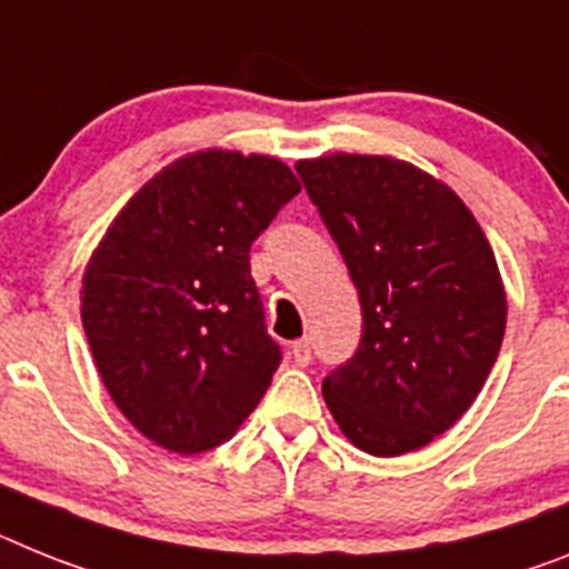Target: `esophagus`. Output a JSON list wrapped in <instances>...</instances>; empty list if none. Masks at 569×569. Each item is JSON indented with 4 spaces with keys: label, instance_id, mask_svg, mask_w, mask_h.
I'll use <instances>...</instances> for the list:
<instances>
[{
    "label": "esophagus",
    "instance_id": "esophagus-1",
    "mask_svg": "<svg viewBox=\"0 0 569 569\" xmlns=\"http://www.w3.org/2000/svg\"><path fill=\"white\" fill-rule=\"evenodd\" d=\"M292 358L298 367H307L312 361V347H309L307 338H300V341L292 343Z\"/></svg>",
    "mask_w": 569,
    "mask_h": 569
}]
</instances>
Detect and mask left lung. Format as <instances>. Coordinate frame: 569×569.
<instances>
[{
    "label": "left lung",
    "mask_w": 569,
    "mask_h": 569,
    "mask_svg": "<svg viewBox=\"0 0 569 569\" xmlns=\"http://www.w3.org/2000/svg\"><path fill=\"white\" fill-rule=\"evenodd\" d=\"M361 300L358 352L323 379L352 446L399 457L446 433L483 390L506 289L475 213L422 167L329 152L295 164Z\"/></svg>",
    "instance_id": "8db88e82"
}]
</instances>
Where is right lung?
I'll return each mask as SVG.
<instances>
[{
  "instance_id": "obj_1",
  "label": "right lung",
  "mask_w": 569,
  "mask_h": 569,
  "mask_svg": "<svg viewBox=\"0 0 569 569\" xmlns=\"http://www.w3.org/2000/svg\"><path fill=\"white\" fill-rule=\"evenodd\" d=\"M300 190L274 156L196 150L123 204L86 262L89 350L123 417L173 455L240 431L280 347L262 323L248 251Z\"/></svg>"
}]
</instances>
